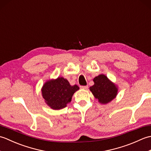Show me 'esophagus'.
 Wrapping results in <instances>:
<instances>
[{"label":"esophagus","mask_w":151,"mask_h":151,"mask_svg":"<svg viewBox=\"0 0 151 151\" xmlns=\"http://www.w3.org/2000/svg\"><path fill=\"white\" fill-rule=\"evenodd\" d=\"M81 88L83 89H87L88 88V86H81Z\"/></svg>","instance_id":"esophagus-1"}]
</instances>
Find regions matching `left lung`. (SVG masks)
Masks as SVG:
<instances>
[{"instance_id": "1", "label": "left lung", "mask_w": 151, "mask_h": 151, "mask_svg": "<svg viewBox=\"0 0 151 151\" xmlns=\"http://www.w3.org/2000/svg\"><path fill=\"white\" fill-rule=\"evenodd\" d=\"M94 85L89 88L95 99L101 104H107L115 98L118 89L104 75H99L93 78Z\"/></svg>"}]
</instances>
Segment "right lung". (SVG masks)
Listing matches in <instances>:
<instances>
[{"mask_svg":"<svg viewBox=\"0 0 151 151\" xmlns=\"http://www.w3.org/2000/svg\"><path fill=\"white\" fill-rule=\"evenodd\" d=\"M77 85L70 86L67 79L58 77L47 81L41 89L46 104L53 110H60L71 101L75 93L78 90Z\"/></svg>","mask_w":151,"mask_h":151,"instance_id":"obj_1","label":"right lung"}]
</instances>
